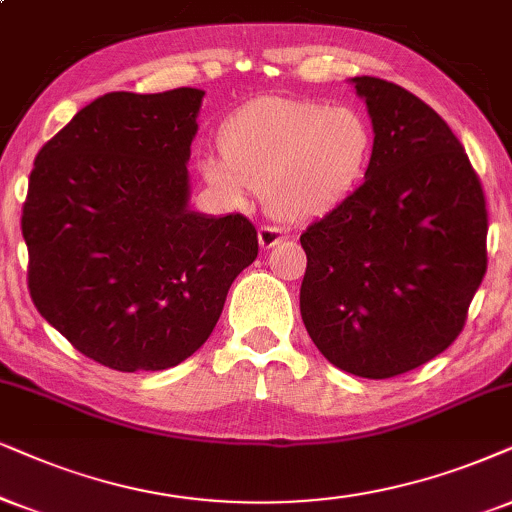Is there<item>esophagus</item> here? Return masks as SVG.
<instances>
[{"label":"esophagus","mask_w":512,"mask_h":512,"mask_svg":"<svg viewBox=\"0 0 512 512\" xmlns=\"http://www.w3.org/2000/svg\"><path fill=\"white\" fill-rule=\"evenodd\" d=\"M257 238H260V245L262 248H274L276 243H281L286 234H283L278 226H271V224H262L260 229H257Z\"/></svg>","instance_id":"34e87169"}]
</instances>
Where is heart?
<instances>
[{
    "instance_id": "heart-1",
    "label": "heart",
    "mask_w": 512,
    "mask_h": 512,
    "mask_svg": "<svg viewBox=\"0 0 512 512\" xmlns=\"http://www.w3.org/2000/svg\"><path fill=\"white\" fill-rule=\"evenodd\" d=\"M373 146V125L359 106L264 96L224 122V153H205L200 170L231 203L264 191L276 217L302 222L357 191Z\"/></svg>"
}]
</instances>
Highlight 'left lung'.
Segmentation results:
<instances>
[{"label":"left lung","instance_id":"obj_1","mask_svg":"<svg viewBox=\"0 0 512 512\" xmlns=\"http://www.w3.org/2000/svg\"><path fill=\"white\" fill-rule=\"evenodd\" d=\"M375 146L364 184L300 236V312L342 371L394 378L458 338L487 274V200L468 155L425 101L352 77Z\"/></svg>","mask_w":512,"mask_h":512}]
</instances>
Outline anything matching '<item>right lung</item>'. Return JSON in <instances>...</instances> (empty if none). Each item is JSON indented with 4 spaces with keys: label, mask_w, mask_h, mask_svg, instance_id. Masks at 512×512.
Instances as JSON below:
<instances>
[{
    "label": "right lung",
    "mask_w": 512,
    "mask_h": 512,
    "mask_svg": "<svg viewBox=\"0 0 512 512\" xmlns=\"http://www.w3.org/2000/svg\"><path fill=\"white\" fill-rule=\"evenodd\" d=\"M203 94H103L40 148L30 172L21 229L32 302L113 371L189 359L260 248L248 217L186 208Z\"/></svg>",
    "instance_id": "1"
}]
</instances>
